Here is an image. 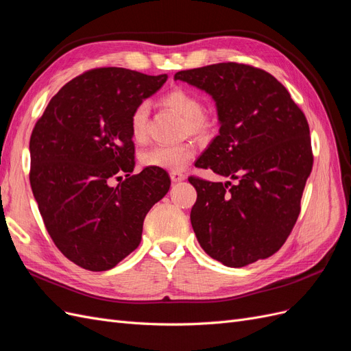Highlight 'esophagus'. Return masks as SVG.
<instances>
[{"instance_id":"1","label":"esophagus","mask_w":351,"mask_h":351,"mask_svg":"<svg viewBox=\"0 0 351 351\" xmlns=\"http://www.w3.org/2000/svg\"><path fill=\"white\" fill-rule=\"evenodd\" d=\"M170 177H171L173 183H177V181H183L186 178V176L183 173H180V171H171Z\"/></svg>"}]
</instances>
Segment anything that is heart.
Wrapping results in <instances>:
<instances>
[{"label":"heart","mask_w":351,"mask_h":351,"mask_svg":"<svg viewBox=\"0 0 351 351\" xmlns=\"http://www.w3.org/2000/svg\"><path fill=\"white\" fill-rule=\"evenodd\" d=\"M161 104L171 108L180 116H183L186 123L184 130L187 134L203 136L212 129L213 123L210 117L204 113L203 101L184 88H174L167 93L161 99ZM148 103H139L130 114V136L135 142L141 143L148 138ZM195 145L183 142L177 145H155L141 152L139 160L145 167L161 168V170H183L187 162L195 156Z\"/></svg>","instance_id":"b5f03b06"}]
</instances>
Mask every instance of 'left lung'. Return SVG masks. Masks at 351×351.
Segmentation results:
<instances>
[{
    "mask_svg": "<svg viewBox=\"0 0 351 351\" xmlns=\"http://www.w3.org/2000/svg\"><path fill=\"white\" fill-rule=\"evenodd\" d=\"M174 80L209 93L217 107L219 135L195 165L238 180L189 177L197 191L190 221L200 247L228 267L273 256L298 221L312 171L304 112L282 82L247 64L178 71Z\"/></svg>",
    "mask_w": 351,
    "mask_h": 351,
    "instance_id": "8db88e82",
    "label": "left lung"
}]
</instances>
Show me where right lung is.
Returning <instances> with one entry per match:
<instances>
[{"label":"right lung","instance_id":"right-lung-1","mask_svg":"<svg viewBox=\"0 0 351 351\" xmlns=\"http://www.w3.org/2000/svg\"><path fill=\"white\" fill-rule=\"evenodd\" d=\"M167 78L116 66L86 71L53 95L33 128V196L58 250L82 269L110 270L135 251L145 216L170 189L161 168L130 176V114ZM120 172L127 178L112 186Z\"/></svg>","mask_w":351,"mask_h":351}]
</instances>
